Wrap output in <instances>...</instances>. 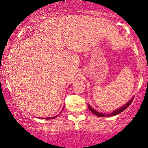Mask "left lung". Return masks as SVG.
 I'll return each mask as SVG.
<instances>
[{
	"label": "left lung",
	"mask_w": 148,
	"mask_h": 148,
	"mask_svg": "<svg viewBox=\"0 0 148 148\" xmlns=\"http://www.w3.org/2000/svg\"><path fill=\"white\" fill-rule=\"evenodd\" d=\"M133 98H133L132 99H131V100L129 101V102H127V104H125L124 106H123V107H121V108H119L118 110H114V112H112V113H110V114H103V113H100V112H97V111L94 110V109H93L90 106H89V105H88V108H89V109H90V110L91 111V112H92L93 114H94L95 115H96L97 116H99V117H106V116H114V115H116V114H119V113H121V112H123V110H125L127 108H128V106L131 104V102H133Z\"/></svg>",
	"instance_id": "8db88e82"
}]
</instances>
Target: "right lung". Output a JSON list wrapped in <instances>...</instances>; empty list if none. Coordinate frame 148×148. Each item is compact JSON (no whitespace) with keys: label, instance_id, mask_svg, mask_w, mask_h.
Listing matches in <instances>:
<instances>
[{"label":"right lung","instance_id":"1","mask_svg":"<svg viewBox=\"0 0 148 148\" xmlns=\"http://www.w3.org/2000/svg\"><path fill=\"white\" fill-rule=\"evenodd\" d=\"M56 117H57V116H54V117H52V119H55ZM51 119V118H50V117H49V118H45V119Z\"/></svg>","mask_w":148,"mask_h":148}]
</instances>
